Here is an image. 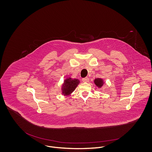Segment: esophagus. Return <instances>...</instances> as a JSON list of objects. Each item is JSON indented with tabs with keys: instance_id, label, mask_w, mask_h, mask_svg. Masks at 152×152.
<instances>
[{
	"instance_id": "1",
	"label": "esophagus",
	"mask_w": 152,
	"mask_h": 152,
	"mask_svg": "<svg viewBox=\"0 0 152 152\" xmlns=\"http://www.w3.org/2000/svg\"><path fill=\"white\" fill-rule=\"evenodd\" d=\"M83 82H86V83H88L89 81V79L88 77H85L83 79Z\"/></svg>"
}]
</instances>
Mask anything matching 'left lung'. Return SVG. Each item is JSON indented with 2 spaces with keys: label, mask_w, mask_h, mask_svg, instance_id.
Instances as JSON below:
<instances>
[{
  "label": "left lung",
  "mask_w": 152,
  "mask_h": 152,
  "mask_svg": "<svg viewBox=\"0 0 152 152\" xmlns=\"http://www.w3.org/2000/svg\"><path fill=\"white\" fill-rule=\"evenodd\" d=\"M94 83L97 87L99 88H100L104 85V80H103L102 79L97 78V79H94Z\"/></svg>",
  "instance_id": "left-lung-1"
}]
</instances>
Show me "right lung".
Returning a JSON list of instances; mask_svg holds the SVG:
<instances>
[{"label":"right lung","mask_w":152,"mask_h":152,"mask_svg":"<svg viewBox=\"0 0 152 152\" xmlns=\"http://www.w3.org/2000/svg\"><path fill=\"white\" fill-rule=\"evenodd\" d=\"M80 83L79 80L72 79L71 77L66 78L64 81L61 87V92L64 96H68L71 94L75 90Z\"/></svg>","instance_id":"1"}]
</instances>
